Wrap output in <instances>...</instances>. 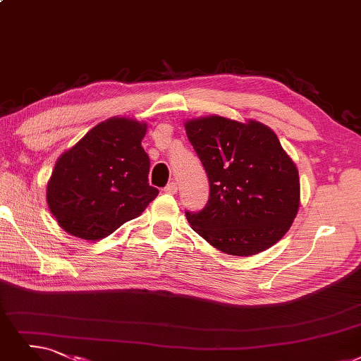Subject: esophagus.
I'll return each instance as SVG.
<instances>
[{
    "label": "esophagus",
    "instance_id": "esophagus-1",
    "mask_svg": "<svg viewBox=\"0 0 361 361\" xmlns=\"http://www.w3.org/2000/svg\"><path fill=\"white\" fill-rule=\"evenodd\" d=\"M164 191H166L167 194H176V192H178V183H176V182H170V183H167V185H166V188H164Z\"/></svg>",
    "mask_w": 361,
    "mask_h": 361
}]
</instances>
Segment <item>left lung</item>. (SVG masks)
<instances>
[{"label":"left lung","instance_id":"8db88e82","mask_svg":"<svg viewBox=\"0 0 361 361\" xmlns=\"http://www.w3.org/2000/svg\"><path fill=\"white\" fill-rule=\"evenodd\" d=\"M185 128L210 183L207 204L185 212L192 229L234 256L274 246L299 209L298 169L276 133L257 121L218 115L188 121Z\"/></svg>","mask_w":361,"mask_h":361}]
</instances>
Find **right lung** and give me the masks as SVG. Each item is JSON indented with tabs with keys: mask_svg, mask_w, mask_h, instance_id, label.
Listing matches in <instances>:
<instances>
[{
	"mask_svg": "<svg viewBox=\"0 0 361 361\" xmlns=\"http://www.w3.org/2000/svg\"><path fill=\"white\" fill-rule=\"evenodd\" d=\"M147 124L111 118L61 155L47 185L50 212L66 233L84 240L112 234L158 195L148 183Z\"/></svg>",
	"mask_w": 361,
	"mask_h": 361,
	"instance_id": "1",
	"label": "right lung"
}]
</instances>
